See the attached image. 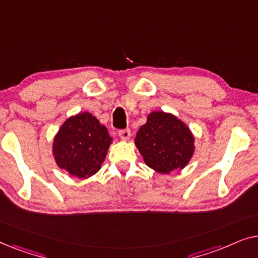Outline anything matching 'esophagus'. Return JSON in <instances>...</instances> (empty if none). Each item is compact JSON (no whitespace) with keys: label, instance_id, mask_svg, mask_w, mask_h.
<instances>
[{"label":"esophagus","instance_id":"esophagus-1","mask_svg":"<svg viewBox=\"0 0 258 258\" xmlns=\"http://www.w3.org/2000/svg\"><path fill=\"white\" fill-rule=\"evenodd\" d=\"M118 135L122 140L126 141V140L130 139V136H132V132H130V129H122V130H119V132H118Z\"/></svg>","mask_w":258,"mask_h":258}]
</instances>
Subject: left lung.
I'll return each mask as SVG.
<instances>
[{
    "mask_svg": "<svg viewBox=\"0 0 258 258\" xmlns=\"http://www.w3.org/2000/svg\"><path fill=\"white\" fill-rule=\"evenodd\" d=\"M191 132L172 114L153 111L137 132L135 144L148 167L161 174L183 169L195 147Z\"/></svg>",
    "mask_w": 258,
    "mask_h": 258,
    "instance_id": "left-lung-1",
    "label": "left lung"
}]
</instances>
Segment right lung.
I'll return each mask as SVG.
<instances>
[{"label": "right lung", "mask_w": 258, "mask_h": 258, "mask_svg": "<svg viewBox=\"0 0 258 258\" xmlns=\"http://www.w3.org/2000/svg\"><path fill=\"white\" fill-rule=\"evenodd\" d=\"M112 139L90 112H80L63 123L52 143L56 164L72 176L88 178L101 169Z\"/></svg>", "instance_id": "obj_1"}]
</instances>
